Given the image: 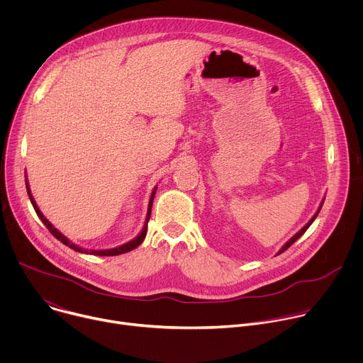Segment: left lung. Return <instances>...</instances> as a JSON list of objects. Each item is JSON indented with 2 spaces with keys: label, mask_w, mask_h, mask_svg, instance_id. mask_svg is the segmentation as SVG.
<instances>
[{
  "label": "left lung",
  "mask_w": 363,
  "mask_h": 363,
  "mask_svg": "<svg viewBox=\"0 0 363 363\" xmlns=\"http://www.w3.org/2000/svg\"><path fill=\"white\" fill-rule=\"evenodd\" d=\"M323 202H325V199L322 201V203H320V206H319V210L316 211V214H315L312 218H310V221H308V223H307V224H306V225H304V227H303V228H301L298 233H296V234H294V235H293V237H291V238H290V240H289V241H287V242H286V244L281 247V250H280L277 254H281L283 251H286V250H287V248H289V247H290V245H291V244H293L296 240H298V238H300V237H301V235L306 233V230H307L310 225H312V223L316 220L318 214H319V213H320V210H322V205H323Z\"/></svg>",
  "instance_id": "1"
}]
</instances>
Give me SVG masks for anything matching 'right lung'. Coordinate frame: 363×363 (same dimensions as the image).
<instances>
[{
    "mask_svg": "<svg viewBox=\"0 0 363 363\" xmlns=\"http://www.w3.org/2000/svg\"><path fill=\"white\" fill-rule=\"evenodd\" d=\"M26 186H27V192H28V196H30V201H31V203H33V206H34V210H35V213H37V216H38V218L43 221V224L48 228V231L53 234L57 240H60L65 245H67V247H70L72 250H74V251H79V252H83V254H93V255H101V257H106V255H119V254H125V252H128V251H132L133 248H136L138 245H140L142 244V241L145 240V237H146V230H147V221H149V217H150V211H152V202H153V198H155V192H157V188L158 186H155L153 188V191H152V194H150V198H149V203H147V213H146V218H145V224H143V228H142V231L133 238V240H130L129 242H126V244H122V245H119V247H115V248H109V250H86V248H83V247H79V245H76V244H73L67 237H65L57 228H55L53 227V224H51L44 216H43V213L40 211V208L37 206V203H35V201H34V198H33V195H31V191H30V185H28V181H27V178H26Z\"/></svg>",
    "mask_w": 363,
    "mask_h": 363,
    "instance_id": "right-lung-1",
    "label": "right lung"
}]
</instances>
